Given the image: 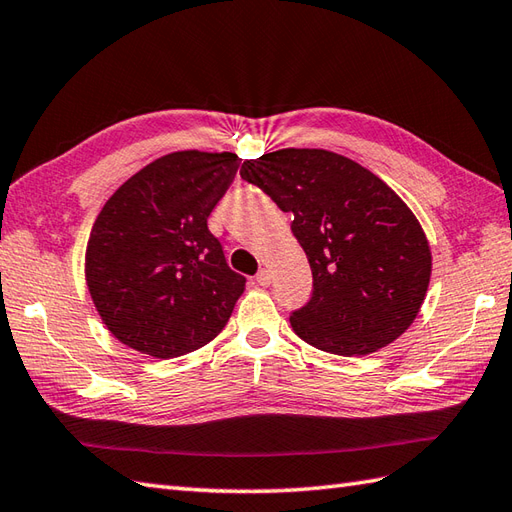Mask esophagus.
Returning <instances> with one entry per match:
<instances>
[{
    "label": "esophagus",
    "mask_w": 512,
    "mask_h": 512,
    "mask_svg": "<svg viewBox=\"0 0 512 512\" xmlns=\"http://www.w3.org/2000/svg\"><path fill=\"white\" fill-rule=\"evenodd\" d=\"M257 283L261 285V288H268L270 285V281H272V277H270V270H266V268H261L259 272H257Z\"/></svg>",
    "instance_id": "34e87169"
}]
</instances>
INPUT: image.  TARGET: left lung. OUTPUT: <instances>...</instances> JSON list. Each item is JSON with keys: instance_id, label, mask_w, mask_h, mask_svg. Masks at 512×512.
I'll return each instance as SVG.
<instances>
[{"instance_id": "8db88e82", "label": "left lung", "mask_w": 512, "mask_h": 512, "mask_svg": "<svg viewBox=\"0 0 512 512\" xmlns=\"http://www.w3.org/2000/svg\"><path fill=\"white\" fill-rule=\"evenodd\" d=\"M242 178L290 213L314 277L294 334L336 355L386 347L417 318L432 275L419 220L373 172L342 154L285 148L246 159Z\"/></svg>"}]
</instances>
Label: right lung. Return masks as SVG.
Returning a JSON list of instances; mask_svg holds the SVG:
<instances>
[{
	"label": "right lung",
	"instance_id": "right-lung-1",
	"mask_svg": "<svg viewBox=\"0 0 512 512\" xmlns=\"http://www.w3.org/2000/svg\"><path fill=\"white\" fill-rule=\"evenodd\" d=\"M237 168L231 152H172L106 200L85 272L104 325L126 347L170 360L227 325L246 279L229 268L207 218Z\"/></svg>",
	"mask_w": 512,
	"mask_h": 512
}]
</instances>
